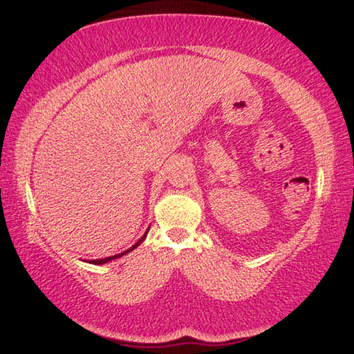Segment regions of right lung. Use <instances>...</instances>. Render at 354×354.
Listing matches in <instances>:
<instances>
[{"mask_svg":"<svg viewBox=\"0 0 354 354\" xmlns=\"http://www.w3.org/2000/svg\"><path fill=\"white\" fill-rule=\"evenodd\" d=\"M147 236V234H145ZM145 236H143L142 239H140V241L139 242H137L136 245H134V247H131L128 251H124V253H122V254H117V256H111V257H104V259H97V261H91L92 263H95V266H100V263H106V262H109V261H112V259H117V257H122L123 254H127V253H129V251H133L134 248H137V247H139V245L143 242V241H145Z\"/></svg>","mask_w":354,"mask_h":354,"instance_id":"obj_1","label":"right lung"}]
</instances>
